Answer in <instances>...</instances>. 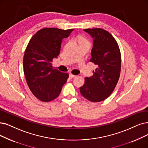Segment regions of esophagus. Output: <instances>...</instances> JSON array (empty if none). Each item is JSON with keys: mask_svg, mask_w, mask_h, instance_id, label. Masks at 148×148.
I'll return each instance as SVG.
<instances>
[{"mask_svg": "<svg viewBox=\"0 0 148 148\" xmlns=\"http://www.w3.org/2000/svg\"><path fill=\"white\" fill-rule=\"evenodd\" d=\"M69 76H70V78H74V77H75L76 75H73V74H72V73H70V74H69Z\"/></svg>", "mask_w": 148, "mask_h": 148, "instance_id": "esophagus-1", "label": "esophagus"}]
</instances>
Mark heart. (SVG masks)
<instances>
[{
	"instance_id": "1",
	"label": "heart",
	"mask_w": 148,
	"mask_h": 148,
	"mask_svg": "<svg viewBox=\"0 0 148 148\" xmlns=\"http://www.w3.org/2000/svg\"><path fill=\"white\" fill-rule=\"evenodd\" d=\"M78 42L80 44H88L90 45V42L87 38H84V37H81V36H79L78 38Z\"/></svg>"
}]
</instances>
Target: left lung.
Segmentation results:
<instances>
[{
	"instance_id": "obj_1",
	"label": "left lung",
	"mask_w": 148,
	"mask_h": 148,
	"mask_svg": "<svg viewBox=\"0 0 148 148\" xmlns=\"http://www.w3.org/2000/svg\"><path fill=\"white\" fill-rule=\"evenodd\" d=\"M84 30L93 38L90 61L97 65L90 78H85L79 88L81 95L92 102L108 98L119 82L121 66V56L115 39L103 28H88Z\"/></svg>"
}]
</instances>
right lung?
<instances>
[{
	"label": "right lung",
	"mask_w": 148,
	"mask_h": 148,
	"mask_svg": "<svg viewBox=\"0 0 148 148\" xmlns=\"http://www.w3.org/2000/svg\"><path fill=\"white\" fill-rule=\"evenodd\" d=\"M74 29L44 28L35 33L27 46L23 60V73L31 92L42 101L56 98L69 73L53 69L51 62L58 56L63 38Z\"/></svg>",
	"instance_id": "right-lung-1"
}]
</instances>
